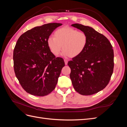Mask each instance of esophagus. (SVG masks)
Listing matches in <instances>:
<instances>
[{
    "label": "esophagus",
    "instance_id": "esophagus-1",
    "mask_svg": "<svg viewBox=\"0 0 127 127\" xmlns=\"http://www.w3.org/2000/svg\"><path fill=\"white\" fill-rule=\"evenodd\" d=\"M64 63H65V64L66 65H67V64H68V60H64Z\"/></svg>",
    "mask_w": 127,
    "mask_h": 127
}]
</instances>
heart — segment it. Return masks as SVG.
Here are the masks:
<instances>
[{
    "mask_svg": "<svg viewBox=\"0 0 127 127\" xmlns=\"http://www.w3.org/2000/svg\"><path fill=\"white\" fill-rule=\"evenodd\" d=\"M88 37L85 33L69 27L57 30L53 37L48 39V45L53 55L58 56L63 47V55L71 58L77 57L85 49Z\"/></svg>",
    "mask_w": 127,
    "mask_h": 127,
    "instance_id": "obj_1",
    "label": "heart"
}]
</instances>
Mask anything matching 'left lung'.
Here are the masks:
<instances>
[{"mask_svg": "<svg viewBox=\"0 0 127 127\" xmlns=\"http://www.w3.org/2000/svg\"><path fill=\"white\" fill-rule=\"evenodd\" d=\"M72 26L86 34L85 49L68 61L70 78L76 92L91 95L103 90L109 84L114 68V52L110 41L91 27L80 24Z\"/></svg>", "mask_w": 127, "mask_h": 127, "instance_id": "1", "label": "left lung"}]
</instances>
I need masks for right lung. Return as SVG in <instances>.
<instances>
[{
  "instance_id": "obj_1",
  "label": "right lung",
  "mask_w": 127,
  "mask_h": 127,
  "mask_svg": "<svg viewBox=\"0 0 127 127\" xmlns=\"http://www.w3.org/2000/svg\"><path fill=\"white\" fill-rule=\"evenodd\" d=\"M61 23L35 27L20 36L13 52L15 75L30 94L47 95L54 90L64 62L56 58L48 45L49 36Z\"/></svg>"
}]
</instances>
